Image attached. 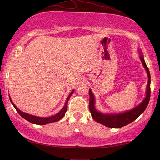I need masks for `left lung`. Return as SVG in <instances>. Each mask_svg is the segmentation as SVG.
I'll return each mask as SVG.
<instances>
[{
  "mask_svg": "<svg viewBox=\"0 0 160 160\" xmlns=\"http://www.w3.org/2000/svg\"><path fill=\"white\" fill-rule=\"evenodd\" d=\"M139 53H140V58L142 61V64H143L146 71H147L148 78L147 87V93H146V97L144 98V100L142 101L140 104L138 105L136 107L133 108L130 111H126L124 113L118 114H104L102 113H100V112L98 111L96 109L94 105L95 98L92 91H91V89H89V93L90 96V100L89 108L91 112V116H92L95 121L99 122V123L110 128H121L131 123V122H133L135 120H136V119L144 111L146 108L147 107L151 96V75L150 72H149L148 68L147 66V64L145 62L144 56L142 55L141 51H140Z\"/></svg>",
  "mask_w": 160,
  "mask_h": 160,
  "instance_id": "left-lung-1",
  "label": "left lung"
}]
</instances>
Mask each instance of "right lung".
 Segmentation results:
<instances>
[{
	"instance_id": "obj_1",
	"label": "right lung",
	"mask_w": 160,
	"mask_h": 160,
	"mask_svg": "<svg viewBox=\"0 0 160 160\" xmlns=\"http://www.w3.org/2000/svg\"><path fill=\"white\" fill-rule=\"evenodd\" d=\"M73 90L71 91L70 93V94L69 95V96L67 97V100L65 102V104H64V106L63 107V108L61 109V111L60 112H58L57 114L52 115V116L49 117V118H41V117H37V116H34V115H29L28 113H24V112L21 111L20 110H19L18 108H17L15 104L12 102V101L11 100V98H9L10 101H11L12 104H13V106L14 107V108H16V110L17 111V112L20 114V116L22 118H23L24 119H25L26 120L29 121V122H31L32 124H38V125H44L46 124H49V123H52V122H57L60 120L61 118H63L65 115L66 111L67 110V103L68 101H69V99L70 98V97L71 96V95L73 94Z\"/></svg>"
}]
</instances>
